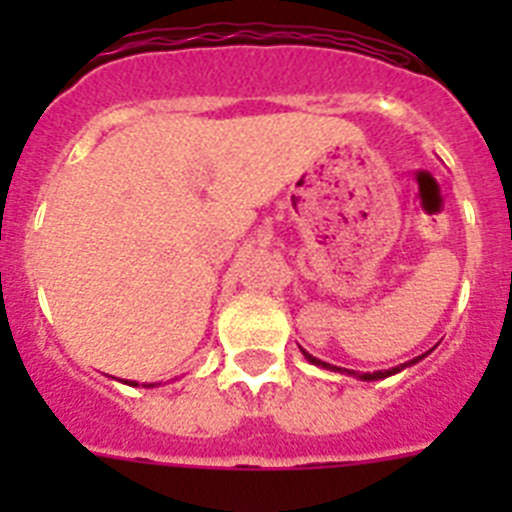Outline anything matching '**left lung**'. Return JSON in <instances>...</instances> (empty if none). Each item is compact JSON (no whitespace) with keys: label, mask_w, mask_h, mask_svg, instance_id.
<instances>
[{"label":"left lung","mask_w":512,"mask_h":512,"mask_svg":"<svg viewBox=\"0 0 512 512\" xmlns=\"http://www.w3.org/2000/svg\"><path fill=\"white\" fill-rule=\"evenodd\" d=\"M302 354H305V359L310 361V364H315V366H323V369H330V372L351 374V377H356V379H364V382H374V379L392 377V374L402 372V369H405V366H413V364H418V361L423 359V356H425V354H423V356H418V359L408 361V364H400V366H395V369H384V372H374V374H359V372H354V369H341V366H333V364H328V361H320V359H315V356H310V354H307V351H302Z\"/></svg>","instance_id":"1"}]
</instances>
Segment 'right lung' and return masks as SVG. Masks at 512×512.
I'll return each instance as SVG.
<instances>
[{"mask_svg": "<svg viewBox=\"0 0 512 512\" xmlns=\"http://www.w3.org/2000/svg\"><path fill=\"white\" fill-rule=\"evenodd\" d=\"M128 384H133V387H138V382H128ZM143 387H153V384H143Z\"/></svg>", "mask_w": 512, "mask_h": 512, "instance_id": "add662e5", "label": "right lung"}]
</instances>
